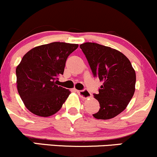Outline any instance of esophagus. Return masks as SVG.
Returning a JSON list of instances; mask_svg holds the SVG:
<instances>
[{
  "label": "esophagus",
  "mask_w": 157,
  "mask_h": 157,
  "mask_svg": "<svg viewBox=\"0 0 157 157\" xmlns=\"http://www.w3.org/2000/svg\"><path fill=\"white\" fill-rule=\"evenodd\" d=\"M77 92L79 94L80 97H82L83 98H87L89 97H90L91 94L90 92L86 90V89H84L83 90H77Z\"/></svg>",
  "instance_id": "34e87169"
}]
</instances>
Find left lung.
<instances>
[{
	"label": "left lung",
	"mask_w": 157,
	"mask_h": 157,
	"mask_svg": "<svg viewBox=\"0 0 157 157\" xmlns=\"http://www.w3.org/2000/svg\"><path fill=\"white\" fill-rule=\"evenodd\" d=\"M80 47L94 77L103 83L98 93L93 94L100 109L92 115L99 120L117 116L134 95L136 75L131 62L122 52L95 43H84Z\"/></svg>",
	"instance_id": "8db88e82"
}]
</instances>
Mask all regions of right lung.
<instances>
[{"instance_id":"obj_1","label":"right lung","mask_w":157,"mask_h":157,"mask_svg":"<svg viewBox=\"0 0 157 157\" xmlns=\"http://www.w3.org/2000/svg\"><path fill=\"white\" fill-rule=\"evenodd\" d=\"M78 44L53 42L34 47L16 70L18 92L34 114L49 117L59 111L71 92L56 85L67 57Z\"/></svg>"}]
</instances>
